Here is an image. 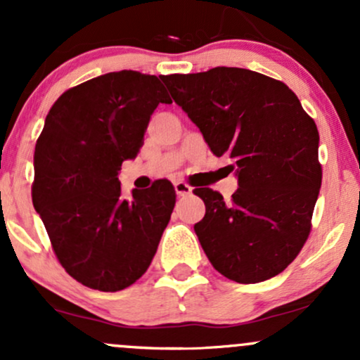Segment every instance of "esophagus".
Masks as SVG:
<instances>
[{
  "label": "esophagus",
  "mask_w": 360,
  "mask_h": 360,
  "mask_svg": "<svg viewBox=\"0 0 360 360\" xmlns=\"http://www.w3.org/2000/svg\"><path fill=\"white\" fill-rule=\"evenodd\" d=\"M174 189H176V194L177 196H188V194H191L193 188L189 184H186L184 181H176L174 183Z\"/></svg>",
  "instance_id": "34e87169"
}]
</instances>
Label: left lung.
I'll list each match as a JSON object with an SVG mask.
<instances>
[{"label": "left lung", "instance_id": "1", "mask_svg": "<svg viewBox=\"0 0 360 360\" xmlns=\"http://www.w3.org/2000/svg\"><path fill=\"white\" fill-rule=\"evenodd\" d=\"M217 157L233 159L238 189L225 201L196 188L206 213L194 225L225 278L260 283L283 272L307 242L321 186L318 128L284 82L240 68L162 76Z\"/></svg>", "mask_w": 360, "mask_h": 360}]
</instances>
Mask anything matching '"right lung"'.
<instances>
[{
	"label": "right lung",
	"instance_id": "right-lung-1",
	"mask_svg": "<svg viewBox=\"0 0 360 360\" xmlns=\"http://www.w3.org/2000/svg\"><path fill=\"white\" fill-rule=\"evenodd\" d=\"M159 77L108 72L62 93L35 146L32 201L60 266L98 291H122L148 269L176 205L171 181L122 194L118 171L143 146Z\"/></svg>",
	"mask_w": 360,
	"mask_h": 360
}]
</instances>
